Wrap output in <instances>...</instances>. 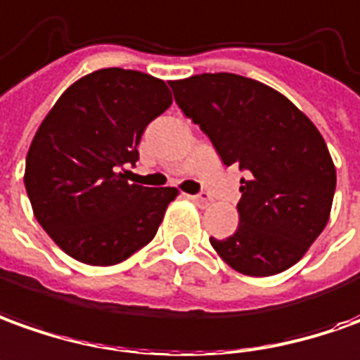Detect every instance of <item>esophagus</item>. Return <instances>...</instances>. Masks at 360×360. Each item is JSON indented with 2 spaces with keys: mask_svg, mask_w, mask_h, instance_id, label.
Wrapping results in <instances>:
<instances>
[{
  "mask_svg": "<svg viewBox=\"0 0 360 360\" xmlns=\"http://www.w3.org/2000/svg\"><path fill=\"white\" fill-rule=\"evenodd\" d=\"M188 198H190V200H192V202H194V204L202 205V207H205V205H210V204H212V200H210V198H207V195H205V194L188 195Z\"/></svg>",
  "mask_w": 360,
  "mask_h": 360,
  "instance_id": "esophagus-1",
  "label": "esophagus"
}]
</instances>
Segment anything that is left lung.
Here are the masks:
<instances>
[{"label":"left lung","instance_id":"left-lung-1","mask_svg":"<svg viewBox=\"0 0 360 360\" xmlns=\"http://www.w3.org/2000/svg\"><path fill=\"white\" fill-rule=\"evenodd\" d=\"M178 108L204 131L223 165H239V227L210 239L233 270L272 276L298 262L326 229L335 165L321 133L262 82L229 72L170 82Z\"/></svg>","mask_w":360,"mask_h":360}]
</instances>
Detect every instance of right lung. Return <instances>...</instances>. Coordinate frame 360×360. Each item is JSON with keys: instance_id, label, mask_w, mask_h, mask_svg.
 Returning a JSON list of instances; mask_svg holds the SVG:
<instances>
[{"instance_id": "right-lung-1", "label": "right lung", "mask_w": 360, "mask_h": 360, "mask_svg": "<svg viewBox=\"0 0 360 360\" xmlns=\"http://www.w3.org/2000/svg\"><path fill=\"white\" fill-rule=\"evenodd\" d=\"M172 105L165 80L101 68L62 94L34 133L25 188L37 221L72 259L127 260L155 239L176 188L129 184L148 123Z\"/></svg>"}]
</instances>
